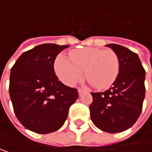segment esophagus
<instances>
[{
    "instance_id": "esophagus-1",
    "label": "esophagus",
    "mask_w": 152,
    "mask_h": 152,
    "mask_svg": "<svg viewBox=\"0 0 152 152\" xmlns=\"http://www.w3.org/2000/svg\"><path fill=\"white\" fill-rule=\"evenodd\" d=\"M87 91L85 90V89H82V88H79L78 89V92H79V94L80 95H81L82 93H84V92H86Z\"/></svg>"
}]
</instances>
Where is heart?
<instances>
[{"label":"heart","mask_w":152,"mask_h":152,"mask_svg":"<svg viewBox=\"0 0 152 152\" xmlns=\"http://www.w3.org/2000/svg\"><path fill=\"white\" fill-rule=\"evenodd\" d=\"M70 59L58 56L54 69L60 80L68 86H73L83 76L98 89H107L114 82L120 72L119 57L110 49L84 48L70 52Z\"/></svg>","instance_id":"obj_1"}]
</instances>
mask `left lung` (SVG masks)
<instances>
[{
	"label": "left lung",
	"instance_id": "1",
	"mask_svg": "<svg viewBox=\"0 0 152 152\" xmlns=\"http://www.w3.org/2000/svg\"><path fill=\"white\" fill-rule=\"evenodd\" d=\"M116 52L120 72L112 86L102 92H91V119L100 130L121 132L139 119L145 97V70L139 56L119 44H107Z\"/></svg>",
	"mask_w": 152,
	"mask_h": 152
}]
</instances>
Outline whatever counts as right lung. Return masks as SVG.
Masks as SVG:
<instances>
[{
	"label": "right lung",
	"mask_w": 152,
	"mask_h": 152,
	"mask_svg": "<svg viewBox=\"0 0 152 152\" xmlns=\"http://www.w3.org/2000/svg\"><path fill=\"white\" fill-rule=\"evenodd\" d=\"M69 45L45 43L23 52L11 69L9 92L14 113L28 130L47 134L64 124L77 89L64 85L54 72V61Z\"/></svg>",
	"instance_id": "add662e5"
}]
</instances>
